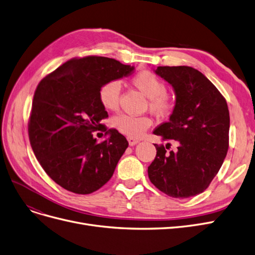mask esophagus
<instances>
[{"mask_svg": "<svg viewBox=\"0 0 255 255\" xmlns=\"http://www.w3.org/2000/svg\"><path fill=\"white\" fill-rule=\"evenodd\" d=\"M128 144L130 145V146H133V145H135V144H137L138 142H139V140L138 139H134V138H128Z\"/></svg>", "mask_w": 255, "mask_h": 255, "instance_id": "1", "label": "esophagus"}]
</instances>
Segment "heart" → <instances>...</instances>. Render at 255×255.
Here are the masks:
<instances>
[{
	"instance_id": "b5f03b06",
	"label": "heart",
	"mask_w": 255,
	"mask_h": 255,
	"mask_svg": "<svg viewBox=\"0 0 255 255\" xmlns=\"http://www.w3.org/2000/svg\"><path fill=\"white\" fill-rule=\"evenodd\" d=\"M131 84L148 98L147 108L159 118L168 117L175 108V100L166 92V85L158 75L144 70L131 77ZM121 86L118 80H109L100 87L98 97L101 106L108 111H116L119 107ZM113 126L121 134L129 138H138L151 126L148 116L119 114L112 119Z\"/></svg>"
}]
</instances>
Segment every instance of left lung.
<instances>
[{
  "label": "left lung",
  "instance_id": "1",
  "mask_svg": "<svg viewBox=\"0 0 255 255\" xmlns=\"http://www.w3.org/2000/svg\"><path fill=\"white\" fill-rule=\"evenodd\" d=\"M155 72L174 88L176 106L169 120L154 134L177 141L178 147L167 151V145L155 144L157 155L147 168L148 178L169 197L197 196L209 186L227 155L230 117L226 99L191 67H158Z\"/></svg>",
  "mask_w": 255,
  "mask_h": 255
}]
</instances>
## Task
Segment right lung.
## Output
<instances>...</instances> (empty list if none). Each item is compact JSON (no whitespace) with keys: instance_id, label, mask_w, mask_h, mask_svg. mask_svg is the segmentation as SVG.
I'll list each match as a JSON object with an SVG mask.
<instances>
[{"instance_id":"right-lung-1","label":"right lung","mask_w":255,"mask_h":255,"mask_svg":"<svg viewBox=\"0 0 255 255\" xmlns=\"http://www.w3.org/2000/svg\"><path fill=\"white\" fill-rule=\"evenodd\" d=\"M134 67L114 58H72L36 87L28 122L30 144L40 166L56 184L89 195L112 178L128 142L100 121L109 115L98 92L109 80L128 76ZM107 138L97 142L93 131Z\"/></svg>"}]
</instances>
